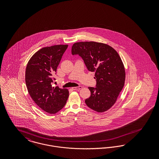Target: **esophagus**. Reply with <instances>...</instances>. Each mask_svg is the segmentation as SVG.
Masks as SVG:
<instances>
[{
	"mask_svg": "<svg viewBox=\"0 0 159 159\" xmlns=\"http://www.w3.org/2000/svg\"><path fill=\"white\" fill-rule=\"evenodd\" d=\"M82 88V86H77V87L72 88V89L73 90H79V89H81Z\"/></svg>",
	"mask_w": 159,
	"mask_h": 159,
	"instance_id": "34e87169",
	"label": "esophagus"
}]
</instances>
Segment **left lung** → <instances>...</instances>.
Wrapping results in <instances>:
<instances>
[{
  "instance_id": "left-lung-1",
  "label": "left lung",
  "mask_w": 159,
  "mask_h": 159,
  "mask_svg": "<svg viewBox=\"0 0 159 159\" xmlns=\"http://www.w3.org/2000/svg\"><path fill=\"white\" fill-rule=\"evenodd\" d=\"M72 55H79L88 70L95 72L96 88L89 87L91 96L85 99L88 107L99 113L115 104L125 81V70L119 55L105 43L81 42L73 44Z\"/></svg>"
}]
</instances>
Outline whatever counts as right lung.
Wrapping results in <instances>:
<instances>
[{
    "label": "right lung",
    "mask_w": 159,
    "mask_h": 159,
    "mask_svg": "<svg viewBox=\"0 0 159 159\" xmlns=\"http://www.w3.org/2000/svg\"><path fill=\"white\" fill-rule=\"evenodd\" d=\"M67 45L45 47L34 53L25 70V83L28 92L34 102L43 111L55 114L66 104L69 96L67 89L52 84L62 56Z\"/></svg>",
    "instance_id": "right-lung-1"
}]
</instances>
